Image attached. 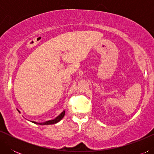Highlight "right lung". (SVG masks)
<instances>
[{
	"instance_id": "obj_1",
	"label": "right lung",
	"mask_w": 154,
	"mask_h": 154,
	"mask_svg": "<svg viewBox=\"0 0 154 154\" xmlns=\"http://www.w3.org/2000/svg\"><path fill=\"white\" fill-rule=\"evenodd\" d=\"M18 111L20 112V111ZM64 114H65V111H64L60 116H58L54 120H51V121H46V122H45V123H36V122H34V121H33L32 123H35V124H40V125H52V124L57 123H58V122L60 121H61V120L62 119V118L64 116Z\"/></svg>"
}]
</instances>
